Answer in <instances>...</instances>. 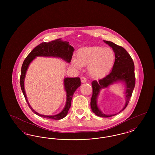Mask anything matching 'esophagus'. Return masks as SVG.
I'll return each instance as SVG.
<instances>
[{
  "label": "esophagus",
  "mask_w": 155,
  "mask_h": 155,
  "mask_svg": "<svg viewBox=\"0 0 155 155\" xmlns=\"http://www.w3.org/2000/svg\"><path fill=\"white\" fill-rule=\"evenodd\" d=\"M81 81L82 83H85L87 82V79L84 77H82L81 78Z\"/></svg>",
  "instance_id": "34e87169"
}]
</instances>
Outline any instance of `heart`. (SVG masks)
Listing matches in <instances>:
<instances>
[{
    "label": "heart",
    "instance_id": "1",
    "mask_svg": "<svg viewBox=\"0 0 155 155\" xmlns=\"http://www.w3.org/2000/svg\"><path fill=\"white\" fill-rule=\"evenodd\" d=\"M114 61L115 53L113 49L96 46L80 50L77 53V59H72V64L78 68L88 66L89 75L92 77L100 78L109 73Z\"/></svg>",
    "mask_w": 155,
    "mask_h": 155
}]
</instances>
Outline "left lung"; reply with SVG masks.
I'll use <instances>...</instances> for the list:
<instances>
[{"label": "left lung", "instance_id": "8db88e82", "mask_svg": "<svg viewBox=\"0 0 155 155\" xmlns=\"http://www.w3.org/2000/svg\"><path fill=\"white\" fill-rule=\"evenodd\" d=\"M103 41L113 49L115 53L116 59L112 70L109 74L98 81L92 82V96L91 100V107L92 111L96 116L102 117H109L120 113L128 105L135 87V77L134 61L125 49L110 41ZM118 82H122L125 85V105L122 110L117 114L106 115L103 114L98 107L97 97L102 89L108 88L111 85Z\"/></svg>", "mask_w": 155, "mask_h": 155}]
</instances>
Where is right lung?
<instances>
[{
    "label": "right lung",
    "mask_w": 155,
    "mask_h": 155,
    "mask_svg": "<svg viewBox=\"0 0 155 155\" xmlns=\"http://www.w3.org/2000/svg\"><path fill=\"white\" fill-rule=\"evenodd\" d=\"M74 51V48L69 45L68 42L63 41L61 39H58L50 42H44L38 45L24 60L21 67L20 86L23 95L25 97V99L31 110L38 116L42 117L44 118L58 120L65 117L68 113L69 109L70 108L73 94L76 89L81 85V80L79 77L64 78V87L66 92V102L64 107L61 112L55 115L46 116L41 114L34 110L30 106L24 88V80L25 78V75L30 63L38 56L58 58L63 59V60L69 63L71 60Z\"/></svg>",
    "instance_id": "obj_1"
}]
</instances>
